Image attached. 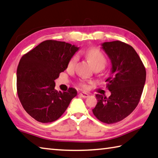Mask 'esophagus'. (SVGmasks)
<instances>
[{
    "label": "esophagus",
    "instance_id": "1",
    "mask_svg": "<svg viewBox=\"0 0 158 158\" xmlns=\"http://www.w3.org/2000/svg\"><path fill=\"white\" fill-rule=\"evenodd\" d=\"M79 95L81 97H82V98H87L88 96H89V94H87V93H84V92H82V93H80L79 94Z\"/></svg>",
    "mask_w": 158,
    "mask_h": 158
}]
</instances>
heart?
<instances>
[{
	"label": "heart",
	"mask_w": 158,
	"mask_h": 158,
	"mask_svg": "<svg viewBox=\"0 0 158 158\" xmlns=\"http://www.w3.org/2000/svg\"><path fill=\"white\" fill-rule=\"evenodd\" d=\"M86 55L95 69L101 70L106 66L107 62L106 58L102 52L98 47H94L88 49L86 52ZM78 58V56L76 53L69 59L67 64L68 69H71L75 67ZM77 85L82 89H86L87 87V83L85 80H80L77 82Z\"/></svg>",
	"instance_id": "1"
}]
</instances>
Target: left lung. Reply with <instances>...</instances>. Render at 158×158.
Instances as JSON below:
<instances>
[{
    "label": "left lung",
    "mask_w": 158,
    "mask_h": 158,
    "mask_svg": "<svg viewBox=\"0 0 158 158\" xmlns=\"http://www.w3.org/2000/svg\"><path fill=\"white\" fill-rule=\"evenodd\" d=\"M102 49L111 59L112 74L106 80L109 98L97 94L98 102L92 110L98 120L114 124L127 117L140 100L146 81V69L135 50L120 40L106 42Z\"/></svg>",
    "instance_id": "8db88e82"
}]
</instances>
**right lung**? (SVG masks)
<instances>
[{
	"instance_id": "1",
	"label": "right lung",
	"mask_w": 158,
	"mask_h": 158,
	"mask_svg": "<svg viewBox=\"0 0 158 158\" xmlns=\"http://www.w3.org/2000/svg\"><path fill=\"white\" fill-rule=\"evenodd\" d=\"M78 50L69 43L47 40L22 56L17 68V94L24 109L35 120H57L76 96L73 88L63 93L56 91L54 80Z\"/></svg>"
}]
</instances>
